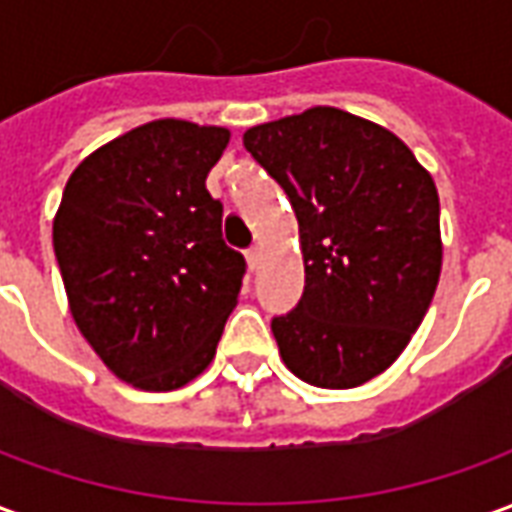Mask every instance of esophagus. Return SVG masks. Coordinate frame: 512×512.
Wrapping results in <instances>:
<instances>
[{
  "mask_svg": "<svg viewBox=\"0 0 512 512\" xmlns=\"http://www.w3.org/2000/svg\"><path fill=\"white\" fill-rule=\"evenodd\" d=\"M260 260H263V252H260L257 246H252V249L246 252V263H249L252 271H257V268H260Z\"/></svg>",
  "mask_w": 512,
  "mask_h": 512,
  "instance_id": "esophagus-1",
  "label": "esophagus"
}]
</instances>
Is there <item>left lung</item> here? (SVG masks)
<instances>
[{
    "label": "left lung",
    "instance_id": "1",
    "mask_svg": "<svg viewBox=\"0 0 512 512\" xmlns=\"http://www.w3.org/2000/svg\"><path fill=\"white\" fill-rule=\"evenodd\" d=\"M244 147L299 219L304 293L271 332L293 376L351 389L384 373L441 274L439 191L392 131L315 106L249 128Z\"/></svg>",
    "mask_w": 512,
    "mask_h": 512
}]
</instances>
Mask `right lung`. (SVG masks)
Wrapping results in <instances>:
<instances>
[{"instance_id":"1","label":"right lung","mask_w":512,"mask_h":512,"mask_svg":"<svg viewBox=\"0 0 512 512\" xmlns=\"http://www.w3.org/2000/svg\"><path fill=\"white\" fill-rule=\"evenodd\" d=\"M230 131L153 120L84 158L54 216V255L84 340L147 392L211 365L246 260L205 189Z\"/></svg>"}]
</instances>
